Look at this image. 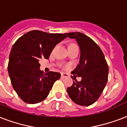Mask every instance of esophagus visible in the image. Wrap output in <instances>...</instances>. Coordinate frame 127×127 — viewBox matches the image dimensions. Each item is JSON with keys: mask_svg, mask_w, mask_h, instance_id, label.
<instances>
[{"mask_svg": "<svg viewBox=\"0 0 127 127\" xmlns=\"http://www.w3.org/2000/svg\"><path fill=\"white\" fill-rule=\"evenodd\" d=\"M68 74L67 73H64V72H62L61 73L62 78H66V77H68Z\"/></svg>", "mask_w": 127, "mask_h": 127, "instance_id": "34e87169", "label": "esophagus"}]
</instances>
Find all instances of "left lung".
Instances as JSON below:
<instances>
[{
  "label": "left lung",
  "instance_id": "obj_1",
  "mask_svg": "<svg viewBox=\"0 0 127 127\" xmlns=\"http://www.w3.org/2000/svg\"><path fill=\"white\" fill-rule=\"evenodd\" d=\"M76 40L81 50L79 64L72 74L81 76L77 81L74 76L73 84L67 88L70 99L81 106H89L100 97L108 81L109 67L100 47L88 36L79 32L66 33Z\"/></svg>",
  "mask_w": 127,
  "mask_h": 127
}]
</instances>
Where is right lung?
Wrapping results in <instances>:
<instances>
[{
	"label": "right lung",
	"instance_id": "1",
	"mask_svg": "<svg viewBox=\"0 0 127 127\" xmlns=\"http://www.w3.org/2000/svg\"><path fill=\"white\" fill-rule=\"evenodd\" d=\"M66 33H47L31 31L13 44L9 56L8 71L12 87L18 96L29 104H36L47 97L53 84L61 77L59 72L44 73L40 70V59H48Z\"/></svg>",
	"mask_w": 127,
	"mask_h": 127
}]
</instances>
